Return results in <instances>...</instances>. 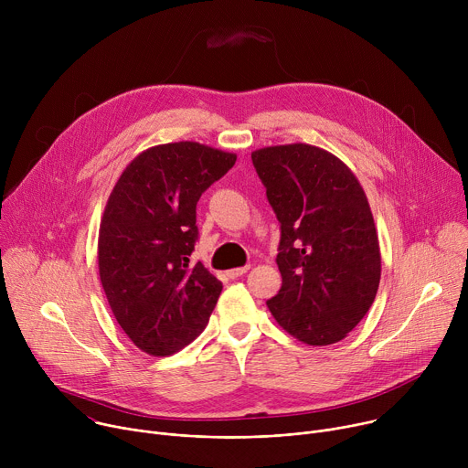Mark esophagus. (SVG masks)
I'll return each instance as SVG.
<instances>
[{
	"label": "esophagus",
	"mask_w": 468,
	"mask_h": 468,
	"mask_svg": "<svg viewBox=\"0 0 468 468\" xmlns=\"http://www.w3.org/2000/svg\"><path fill=\"white\" fill-rule=\"evenodd\" d=\"M248 271H250V266L246 264V266H240V269H233V271H229V272H228V276H229L231 280H237V278L244 276Z\"/></svg>",
	"instance_id": "1"
}]
</instances>
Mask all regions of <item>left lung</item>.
Returning <instances> with one entry per match:
<instances>
[{
  "label": "left lung",
  "mask_w": 468,
  "mask_h": 468,
  "mask_svg": "<svg viewBox=\"0 0 468 468\" xmlns=\"http://www.w3.org/2000/svg\"><path fill=\"white\" fill-rule=\"evenodd\" d=\"M282 229L276 322L311 346L343 341L370 309L381 253L368 199L352 170L311 144L251 154Z\"/></svg>",
  "instance_id": "obj_1"
}]
</instances>
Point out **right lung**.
Segmentation results:
<instances>
[{
	"label": "right lung",
	"mask_w": 468,
	"mask_h": 468,
	"mask_svg": "<svg viewBox=\"0 0 468 468\" xmlns=\"http://www.w3.org/2000/svg\"><path fill=\"white\" fill-rule=\"evenodd\" d=\"M237 155L197 143L154 146L116 181L98 239L100 280L125 335L150 356H172L209 322L222 283L190 262L196 204Z\"/></svg>",
	"instance_id": "obj_1"
}]
</instances>
